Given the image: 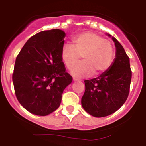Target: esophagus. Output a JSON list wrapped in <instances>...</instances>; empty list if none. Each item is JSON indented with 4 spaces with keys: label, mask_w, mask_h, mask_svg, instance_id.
Instances as JSON below:
<instances>
[{
    "label": "esophagus",
    "mask_w": 146,
    "mask_h": 146,
    "mask_svg": "<svg viewBox=\"0 0 146 146\" xmlns=\"http://www.w3.org/2000/svg\"><path fill=\"white\" fill-rule=\"evenodd\" d=\"M73 81H78V82H80V81H81V80L78 79V78H73Z\"/></svg>",
    "instance_id": "obj_1"
}]
</instances>
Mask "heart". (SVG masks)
Returning a JSON list of instances; mask_svg holds the SVG:
<instances>
[{"instance_id":"obj_1","label":"heart","mask_w":146,"mask_h":146,"mask_svg":"<svg viewBox=\"0 0 146 146\" xmlns=\"http://www.w3.org/2000/svg\"><path fill=\"white\" fill-rule=\"evenodd\" d=\"M82 55L83 62L73 67L70 73L75 77H87L94 73L99 75L111 66L114 50L111 42L91 32H82L73 38V44L65 43L61 50V58L70 68Z\"/></svg>"}]
</instances>
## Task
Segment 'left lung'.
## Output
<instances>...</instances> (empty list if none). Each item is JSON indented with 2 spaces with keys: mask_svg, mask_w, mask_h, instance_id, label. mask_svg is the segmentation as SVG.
<instances>
[{
  "mask_svg": "<svg viewBox=\"0 0 146 146\" xmlns=\"http://www.w3.org/2000/svg\"><path fill=\"white\" fill-rule=\"evenodd\" d=\"M116 52L111 66L97 78L86 80L85 92L81 105L87 113L95 117H103L117 111L127 99L132 72L130 59L122 44L110 34Z\"/></svg>",
  "mask_w": 146,
  "mask_h": 146,
  "instance_id": "left-lung-1",
  "label": "left lung"
}]
</instances>
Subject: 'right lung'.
<instances>
[{
  "instance_id": "add662e5",
  "label": "right lung",
  "mask_w": 146,
  "mask_h": 146,
  "mask_svg": "<svg viewBox=\"0 0 146 146\" xmlns=\"http://www.w3.org/2000/svg\"><path fill=\"white\" fill-rule=\"evenodd\" d=\"M65 37L59 29L42 31L29 39L16 57L12 76L15 94L21 105L35 115L55 111L72 82L61 58Z\"/></svg>"
}]
</instances>
